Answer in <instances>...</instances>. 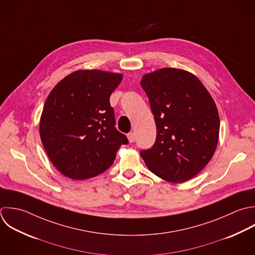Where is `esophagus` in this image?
<instances>
[{"instance_id":"34e87169","label":"esophagus","mask_w":255,"mask_h":255,"mask_svg":"<svg viewBox=\"0 0 255 255\" xmlns=\"http://www.w3.org/2000/svg\"><path fill=\"white\" fill-rule=\"evenodd\" d=\"M127 138H128V141L130 143H133L135 141V134L134 132H130L128 135H127Z\"/></svg>"}]
</instances>
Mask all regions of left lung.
Returning <instances> with one entry per match:
<instances>
[{
    "instance_id": "1",
    "label": "left lung",
    "mask_w": 255,
    "mask_h": 255,
    "mask_svg": "<svg viewBox=\"0 0 255 255\" xmlns=\"http://www.w3.org/2000/svg\"><path fill=\"white\" fill-rule=\"evenodd\" d=\"M157 127L151 149L141 151L148 169L171 183L198 175L213 158L220 134L217 105L201 80L179 68L164 67L143 75Z\"/></svg>"
}]
</instances>
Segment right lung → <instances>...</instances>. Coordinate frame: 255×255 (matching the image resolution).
Masks as SVG:
<instances>
[{"mask_svg": "<svg viewBox=\"0 0 255 255\" xmlns=\"http://www.w3.org/2000/svg\"><path fill=\"white\" fill-rule=\"evenodd\" d=\"M123 75L79 69L50 91L39 121V135L53 166L71 180H87L105 172L127 137L115 126L111 93Z\"/></svg>", "mask_w": 255, "mask_h": 255, "instance_id": "add662e5", "label": "right lung"}]
</instances>
